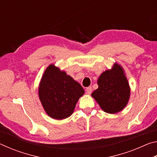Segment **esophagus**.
I'll use <instances>...</instances> for the list:
<instances>
[{
    "label": "esophagus",
    "mask_w": 157,
    "mask_h": 157,
    "mask_svg": "<svg viewBox=\"0 0 157 157\" xmlns=\"http://www.w3.org/2000/svg\"><path fill=\"white\" fill-rule=\"evenodd\" d=\"M92 92V88L91 86H89L86 89V93L87 94H91Z\"/></svg>",
    "instance_id": "34e87169"
}]
</instances>
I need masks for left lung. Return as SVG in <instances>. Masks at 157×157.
<instances>
[{
    "label": "left lung",
    "mask_w": 157,
    "mask_h": 157,
    "mask_svg": "<svg viewBox=\"0 0 157 157\" xmlns=\"http://www.w3.org/2000/svg\"><path fill=\"white\" fill-rule=\"evenodd\" d=\"M98 84V88L91 95L105 112L116 113L123 109L129 100L130 90L121 66L115 63L111 70L101 74Z\"/></svg>",
    "instance_id": "left-lung-1"
}]
</instances>
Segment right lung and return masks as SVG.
Returning <instances> with one entry per match:
<instances>
[{"label":"right lung","mask_w":157,"mask_h":157,"mask_svg":"<svg viewBox=\"0 0 157 157\" xmlns=\"http://www.w3.org/2000/svg\"><path fill=\"white\" fill-rule=\"evenodd\" d=\"M84 94L78 82L54 65H50L41 80L39 96L48 115L62 120L73 113L79 98Z\"/></svg>","instance_id":"obj_1"}]
</instances>
